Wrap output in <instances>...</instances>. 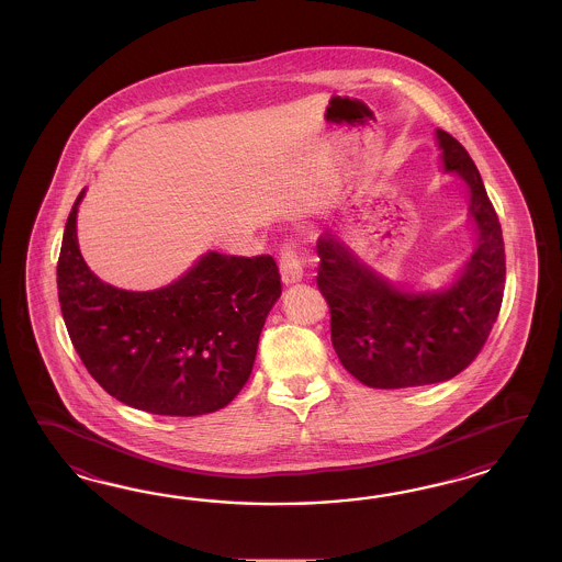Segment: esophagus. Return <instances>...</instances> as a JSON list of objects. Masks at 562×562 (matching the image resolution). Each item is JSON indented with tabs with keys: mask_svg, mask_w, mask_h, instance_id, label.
Masks as SVG:
<instances>
[{
	"mask_svg": "<svg viewBox=\"0 0 562 562\" xmlns=\"http://www.w3.org/2000/svg\"><path fill=\"white\" fill-rule=\"evenodd\" d=\"M280 273H282V282L286 286L303 280V273H305L303 272V261L290 245H284L280 251Z\"/></svg>",
	"mask_w": 562,
	"mask_h": 562,
	"instance_id": "esophagus-1",
	"label": "esophagus"
}]
</instances>
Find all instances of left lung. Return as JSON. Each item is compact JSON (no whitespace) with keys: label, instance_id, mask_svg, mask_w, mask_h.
<instances>
[{"label":"left lung","instance_id":"left-lung-1","mask_svg":"<svg viewBox=\"0 0 562 562\" xmlns=\"http://www.w3.org/2000/svg\"><path fill=\"white\" fill-rule=\"evenodd\" d=\"M442 172L468 191L476 245L456 280L416 289L376 272L336 231L317 240V286L331 313V344L344 369L376 390L449 381L482 350L505 290V245L474 160L437 130Z\"/></svg>","mask_w":562,"mask_h":562}]
</instances>
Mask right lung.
Segmentation results:
<instances>
[{
  "instance_id": "obj_1",
  "label": "right lung",
  "mask_w": 562,
  "mask_h": 562,
  "mask_svg": "<svg viewBox=\"0 0 562 562\" xmlns=\"http://www.w3.org/2000/svg\"><path fill=\"white\" fill-rule=\"evenodd\" d=\"M69 212L57 294L69 340L88 373L125 406L200 416L228 406L247 383L257 341L282 294L270 256L207 251L167 286L146 292L102 282L80 254Z\"/></svg>"
}]
</instances>
